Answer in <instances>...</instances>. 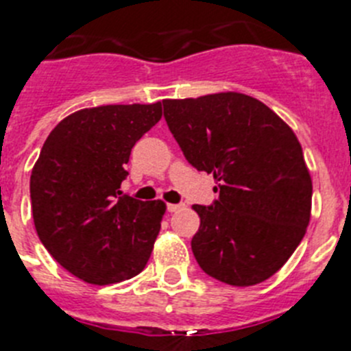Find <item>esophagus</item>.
<instances>
[{
    "mask_svg": "<svg viewBox=\"0 0 351 351\" xmlns=\"http://www.w3.org/2000/svg\"><path fill=\"white\" fill-rule=\"evenodd\" d=\"M180 208H182V205H175V203H169V205H167V210H169V212H176V210Z\"/></svg>",
    "mask_w": 351,
    "mask_h": 351,
    "instance_id": "esophagus-1",
    "label": "esophagus"
}]
</instances>
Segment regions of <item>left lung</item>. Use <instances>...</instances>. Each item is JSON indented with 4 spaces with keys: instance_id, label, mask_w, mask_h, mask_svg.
Returning a JSON list of instances; mask_svg holds the SVG:
<instances>
[{
    "instance_id": "obj_1",
    "label": "left lung",
    "mask_w": 351,
    "mask_h": 351,
    "mask_svg": "<svg viewBox=\"0 0 351 351\" xmlns=\"http://www.w3.org/2000/svg\"><path fill=\"white\" fill-rule=\"evenodd\" d=\"M162 104L185 158L219 184L212 206H193L199 215L194 258L226 285L267 281L293 254L311 219L313 180L297 136L268 106L239 91Z\"/></svg>"
}]
</instances>
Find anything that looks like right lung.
Instances as JSON below:
<instances>
[{"mask_svg":"<svg viewBox=\"0 0 351 351\" xmlns=\"http://www.w3.org/2000/svg\"><path fill=\"white\" fill-rule=\"evenodd\" d=\"M162 117V104L99 106L51 130L29 178L35 230L65 270L112 285L146 267L166 203L123 196L132 146Z\"/></svg>","mask_w":351,"mask_h":351,"instance_id":"right-lung-1","label":"right lung"}]
</instances>
